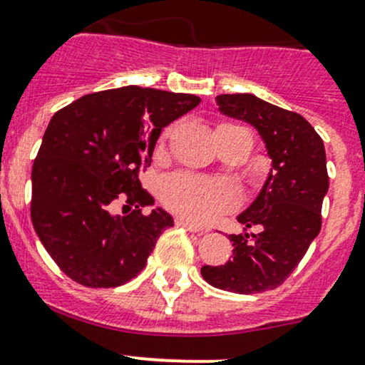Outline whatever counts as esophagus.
<instances>
[{"label":"esophagus","mask_w":365,"mask_h":365,"mask_svg":"<svg viewBox=\"0 0 365 365\" xmlns=\"http://www.w3.org/2000/svg\"><path fill=\"white\" fill-rule=\"evenodd\" d=\"M175 225L181 226V228H186L187 231H193V233H198V231H203L202 228H198L197 225H191L190 221H186V219H182V217L175 219Z\"/></svg>","instance_id":"obj_1"}]
</instances>
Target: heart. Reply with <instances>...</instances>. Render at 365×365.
<instances>
[{"label":"heart","mask_w":365,"mask_h":365,"mask_svg":"<svg viewBox=\"0 0 365 365\" xmlns=\"http://www.w3.org/2000/svg\"><path fill=\"white\" fill-rule=\"evenodd\" d=\"M163 202L193 222H209L237 205V190L230 182L197 175L174 174L162 182Z\"/></svg>","instance_id":"1"}]
</instances>
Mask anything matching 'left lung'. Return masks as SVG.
<instances>
[{"mask_svg": "<svg viewBox=\"0 0 365 365\" xmlns=\"http://www.w3.org/2000/svg\"><path fill=\"white\" fill-rule=\"evenodd\" d=\"M215 103L222 115L256 128L272 168L254 202L238 214L244 231L230 235L233 259L202 266V277L222 291L264 292L291 275L319 235L329 190L325 148L303 116L252 93H222Z\"/></svg>", "mask_w": 365, "mask_h": 365, "instance_id": "obj_1", "label": "left lung"}]
</instances>
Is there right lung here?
<instances>
[{"label":"right lung","instance_id":"right-lung-1","mask_svg":"<svg viewBox=\"0 0 365 365\" xmlns=\"http://www.w3.org/2000/svg\"><path fill=\"white\" fill-rule=\"evenodd\" d=\"M200 101L132 85L88 93L52 116L31 174V219L74 282L118 287L143 272L174 219L162 207L143 214L155 198L140 186L139 170L151 163L163 127ZM116 199L129 203L127 215L114 212Z\"/></svg>","mask_w":365,"mask_h":365}]
</instances>
